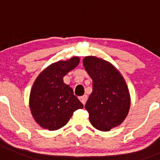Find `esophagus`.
I'll return each mask as SVG.
<instances>
[{
    "label": "esophagus",
    "mask_w": 160,
    "mask_h": 160,
    "mask_svg": "<svg viewBox=\"0 0 160 160\" xmlns=\"http://www.w3.org/2000/svg\"><path fill=\"white\" fill-rule=\"evenodd\" d=\"M87 95H84L83 96H80V100L81 101V103H82L83 105H85V103H86V101H87Z\"/></svg>",
    "instance_id": "1"
}]
</instances>
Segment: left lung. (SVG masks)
<instances>
[{"instance_id": "1", "label": "left lung", "mask_w": 160, "mask_h": 160, "mask_svg": "<svg viewBox=\"0 0 160 160\" xmlns=\"http://www.w3.org/2000/svg\"><path fill=\"white\" fill-rule=\"evenodd\" d=\"M83 65L93 80V90L85 108L95 129L109 131L124 121L130 107L126 82L119 71L106 60L86 56Z\"/></svg>"}]
</instances>
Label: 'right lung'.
I'll return each mask as SVG.
<instances>
[{"mask_svg": "<svg viewBox=\"0 0 160 160\" xmlns=\"http://www.w3.org/2000/svg\"><path fill=\"white\" fill-rule=\"evenodd\" d=\"M79 63L77 56L53 63L35 80L30 94V109L36 123L44 129H60L67 124L74 111L83 108L72 89L63 81V77Z\"/></svg>", "mask_w": 160, "mask_h": 160, "instance_id": "right-lung-1", "label": "right lung"}]
</instances>
